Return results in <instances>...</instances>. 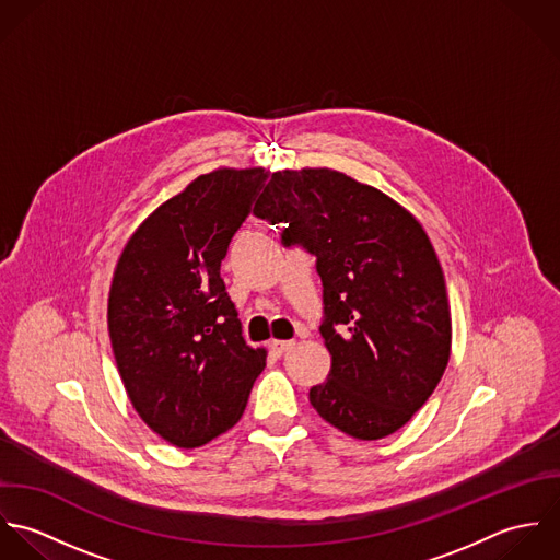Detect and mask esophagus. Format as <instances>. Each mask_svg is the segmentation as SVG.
Returning <instances> with one entry per match:
<instances>
[{"label":"esophagus","mask_w":560,"mask_h":560,"mask_svg":"<svg viewBox=\"0 0 560 560\" xmlns=\"http://www.w3.org/2000/svg\"><path fill=\"white\" fill-rule=\"evenodd\" d=\"M268 348H270L277 357H281V354H285L288 350L294 348V341H288V339H270Z\"/></svg>","instance_id":"obj_1"}]
</instances>
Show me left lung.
<instances>
[{"mask_svg": "<svg viewBox=\"0 0 560 560\" xmlns=\"http://www.w3.org/2000/svg\"><path fill=\"white\" fill-rule=\"evenodd\" d=\"M255 217L316 255L331 354L310 402L337 431L372 442L402 429L444 376L452 320L438 253L418 219L334 168L277 171Z\"/></svg>", "mask_w": 560, "mask_h": 560, "instance_id": "1", "label": "left lung"}]
</instances>
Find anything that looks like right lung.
Wrapping results in <instances>:
<instances>
[{"instance_id":"obj_1","label":"right lung","mask_w":560,"mask_h":560,"mask_svg":"<svg viewBox=\"0 0 560 560\" xmlns=\"http://www.w3.org/2000/svg\"><path fill=\"white\" fill-rule=\"evenodd\" d=\"M270 171L221 166L153 210L127 240L108 296V331L142 422L199 447L244 413L266 350L242 337L221 261Z\"/></svg>"}]
</instances>
